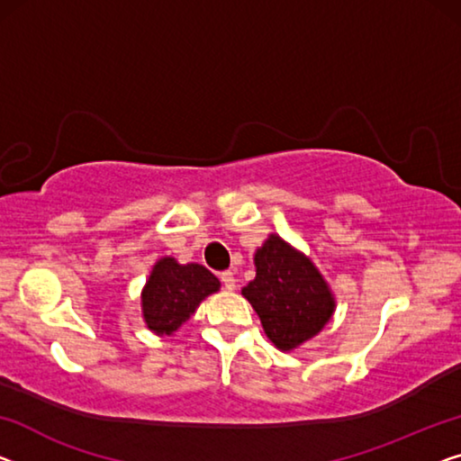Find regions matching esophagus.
Returning <instances> with one entry per match:
<instances>
[{
	"mask_svg": "<svg viewBox=\"0 0 461 461\" xmlns=\"http://www.w3.org/2000/svg\"><path fill=\"white\" fill-rule=\"evenodd\" d=\"M219 279H221V284L228 287V290H233V287H236V277H233V271L219 273Z\"/></svg>",
	"mask_w": 461,
	"mask_h": 461,
	"instance_id": "obj_1",
	"label": "esophagus"
}]
</instances>
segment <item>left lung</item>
Returning <instances> with one entry per match:
<instances>
[{"mask_svg":"<svg viewBox=\"0 0 461 461\" xmlns=\"http://www.w3.org/2000/svg\"><path fill=\"white\" fill-rule=\"evenodd\" d=\"M254 267L257 277L242 287V296L275 346L290 352L327 325L335 298L311 258L271 233L254 252Z\"/></svg>","mask_w":461,"mask_h":461,"instance_id":"obj_1","label":"left lung"}]
</instances>
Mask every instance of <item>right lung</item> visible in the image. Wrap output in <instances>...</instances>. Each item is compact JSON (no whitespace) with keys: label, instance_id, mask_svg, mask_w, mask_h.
<instances>
[{"label":"right lung","instance_id":"add662e5","mask_svg":"<svg viewBox=\"0 0 461 461\" xmlns=\"http://www.w3.org/2000/svg\"><path fill=\"white\" fill-rule=\"evenodd\" d=\"M219 279L203 265L157 260L142 290V317L150 331L171 335L186 322L201 302L219 292Z\"/></svg>","mask_w":461,"mask_h":461}]
</instances>
